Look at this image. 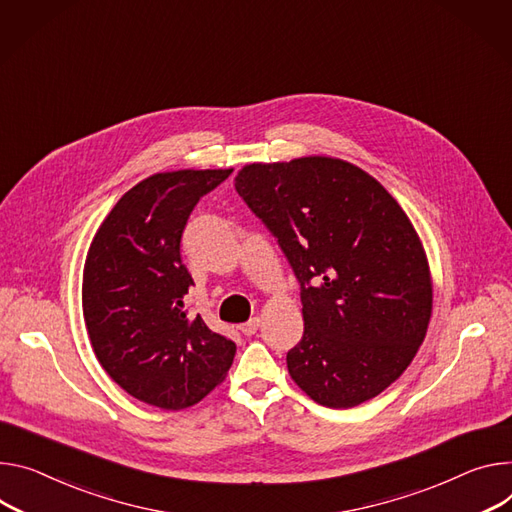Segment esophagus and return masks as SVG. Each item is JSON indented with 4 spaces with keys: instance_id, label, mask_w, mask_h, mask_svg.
<instances>
[{
    "instance_id": "esophagus-1",
    "label": "esophagus",
    "mask_w": 512,
    "mask_h": 512,
    "mask_svg": "<svg viewBox=\"0 0 512 512\" xmlns=\"http://www.w3.org/2000/svg\"><path fill=\"white\" fill-rule=\"evenodd\" d=\"M259 324H261V320L255 316V318H251V320H247V322H243L241 324V333L243 335H247V337H251V335H255L257 333V329H259Z\"/></svg>"
}]
</instances>
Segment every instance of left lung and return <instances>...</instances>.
<instances>
[{
  "mask_svg": "<svg viewBox=\"0 0 512 512\" xmlns=\"http://www.w3.org/2000/svg\"><path fill=\"white\" fill-rule=\"evenodd\" d=\"M235 188L300 282L292 380L329 408L384 392L421 347L433 310L427 255L404 210L380 181L333 157L251 163Z\"/></svg>",
  "mask_w": 512,
  "mask_h": 512,
  "instance_id": "left-lung-1",
  "label": "left lung"
}]
</instances>
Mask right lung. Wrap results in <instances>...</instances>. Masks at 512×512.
Returning <instances> with one entry per match:
<instances>
[{"label": "right lung", "mask_w": 512, "mask_h": 512, "mask_svg": "<svg viewBox=\"0 0 512 512\" xmlns=\"http://www.w3.org/2000/svg\"><path fill=\"white\" fill-rule=\"evenodd\" d=\"M232 169L155 173L128 190L98 228L83 267V318L108 376L136 400L181 410L226 376L237 345L190 316L192 275L181 235L194 206Z\"/></svg>", "instance_id": "1"}]
</instances>
